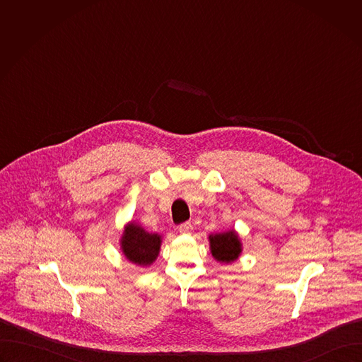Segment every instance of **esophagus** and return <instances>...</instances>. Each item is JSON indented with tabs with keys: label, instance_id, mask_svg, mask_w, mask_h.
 <instances>
[{
	"label": "esophagus",
	"instance_id": "1",
	"mask_svg": "<svg viewBox=\"0 0 362 362\" xmlns=\"http://www.w3.org/2000/svg\"><path fill=\"white\" fill-rule=\"evenodd\" d=\"M192 229H193V226H192L190 222H185V223L179 225V232L180 233H189Z\"/></svg>",
	"mask_w": 362,
	"mask_h": 362
}]
</instances>
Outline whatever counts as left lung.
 I'll list each match as a JSON object with an SVG mask.
<instances>
[{
    "label": "left lung",
    "mask_w": 362,
    "mask_h": 362,
    "mask_svg": "<svg viewBox=\"0 0 362 362\" xmlns=\"http://www.w3.org/2000/svg\"><path fill=\"white\" fill-rule=\"evenodd\" d=\"M209 243L212 256L222 264H230L236 261L242 252V243L235 230L211 235Z\"/></svg>",
    "instance_id": "8db88e82"
}]
</instances>
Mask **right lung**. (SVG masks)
Here are the masks:
<instances>
[{"label":"right lung","mask_w":362,"mask_h":362,"mask_svg":"<svg viewBox=\"0 0 362 362\" xmlns=\"http://www.w3.org/2000/svg\"><path fill=\"white\" fill-rule=\"evenodd\" d=\"M120 245L130 262L147 267L156 261L162 245V236L158 233H148L136 222H130L124 228Z\"/></svg>","instance_id":"add662e5"}]
</instances>
